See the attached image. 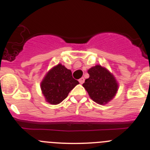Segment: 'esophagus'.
Listing matches in <instances>:
<instances>
[{
  "label": "esophagus",
  "instance_id": "1",
  "mask_svg": "<svg viewBox=\"0 0 150 150\" xmlns=\"http://www.w3.org/2000/svg\"><path fill=\"white\" fill-rule=\"evenodd\" d=\"M84 81H85L84 78H80V79H79V82H80V83L83 84V83H84Z\"/></svg>",
  "mask_w": 150,
  "mask_h": 150
}]
</instances>
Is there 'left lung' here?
Here are the masks:
<instances>
[{"instance_id":"obj_1","label":"left lung","mask_w":150,"mask_h":150,"mask_svg":"<svg viewBox=\"0 0 150 150\" xmlns=\"http://www.w3.org/2000/svg\"><path fill=\"white\" fill-rule=\"evenodd\" d=\"M89 78L83 86L93 102L106 104L114 98L118 89V84L114 75L101 65L92 67L88 70Z\"/></svg>"}]
</instances>
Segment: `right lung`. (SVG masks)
<instances>
[{"instance_id":"1","label":"right lung","mask_w":150,"mask_h":150,"mask_svg":"<svg viewBox=\"0 0 150 150\" xmlns=\"http://www.w3.org/2000/svg\"><path fill=\"white\" fill-rule=\"evenodd\" d=\"M78 84L79 82L72 78L71 70L58 64L47 72L40 83V88L47 102L57 104L66 99Z\"/></svg>"}]
</instances>
